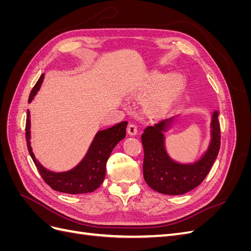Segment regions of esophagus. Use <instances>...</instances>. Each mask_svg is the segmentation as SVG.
<instances>
[{
	"mask_svg": "<svg viewBox=\"0 0 251 251\" xmlns=\"http://www.w3.org/2000/svg\"><path fill=\"white\" fill-rule=\"evenodd\" d=\"M127 133L130 134L131 136H134L137 134V126L135 124H130L127 126Z\"/></svg>",
	"mask_w": 251,
	"mask_h": 251,
	"instance_id": "34e87169",
	"label": "esophagus"
}]
</instances>
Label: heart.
<instances>
[{
	"label": "heart",
	"instance_id": "obj_1",
	"mask_svg": "<svg viewBox=\"0 0 251 251\" xmlns=\"http://www.w3.org/2000/svg\"><path fill=\"white\" fill-rule=\"evenodd\" d=\"M163 75H155V76L151 79L148 85L144 87L142 90V94H147L151 91L156 89L160 83L164 80ZM183 87V80L180 76H174L169 79L164 85L159 89L157 92L151 96L148 100L147 107L151 112H161L165 110L174 100V98L179 93V91Z\"/></svg>",
	"mask_w": 251,
	"mask_h": 251
}]
</instances>
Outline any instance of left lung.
<instances>
[{
    "mask_svg": "<svg viewBox=\"0 0 251 251\" xmlns=\"http://www.w3.org/2000/svg\"><path fill=\"white\" fill-rule=\"evenodd\" d=\"M219 113L212 114L211 142L205 155L194 164L173 161L164 149V132L171 119L144 128L141 141L144 151L143 177L154 191L165 195H182L200 185L207 176L221 146Z\"/></svg>",
    "mask_w": 251,
    "mask_h": 251,
    "instance_id": "8db88e82",
    "label": "left lung"
}]
</instances>
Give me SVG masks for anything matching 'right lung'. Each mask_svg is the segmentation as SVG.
I'll return each mask as SVG.
<instances>
[{"label": "right lung", "mask_w": 251, "mask_h": 251, "mask_svg": "<svg viewBox=\"0 0 251 251\" xmlns=\"http://www.w3.org/2000/svg\"><path fill=\"white\" fill-rule=\"evenodd\" d=\"M44 79V74L41 75L29 95V102L40 90ZM29 111H27L26 119V140L29 154L35 163L37 171L42 176L43 180L54 191L66 194H87L92 193L100 187L105 177V165L116 144L126 137V121H123L105 130L100 131L91 144L86 157L83 160L71 171L64 173H53L37 162L31 147H30V119Z\"/></svg>", "instance_id": "add662e5"}]
</instances>
